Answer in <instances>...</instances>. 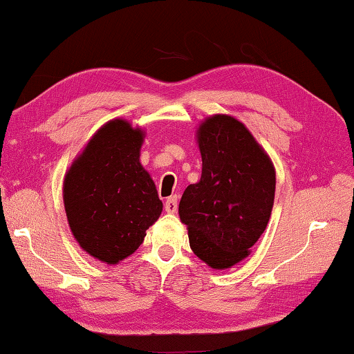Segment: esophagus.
Masks as SVG:
<instances>
[{
	"label": "esophagus",
	"mask_w": 354,
	"mask_h": 354,
	"mask_svg": "<svg viewBox=\"0 0 354 354\" xmlns=\"http://www.w3.org/2000/svg\"><path fill=\"white\" fill-rule=\"evenodd\" d=\"M177 206H178V198H177V196H171V197L165 202V211L169 212V214H172V212L177 211Z\"/></svg>",
	"instance_id": "1"
}]
</instances>
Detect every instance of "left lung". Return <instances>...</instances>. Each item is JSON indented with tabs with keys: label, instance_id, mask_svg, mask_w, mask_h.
I'll return each instance as SVG.
<instances>
[{
	"label": "left lung",
	"instance_id": "8db88e82",
	"mask_svg": "<svg viewBox=\"0 0 354 354\" xmlns=\"http://www.w3.org/2000/svg\"><path fill=\"white\" fill-rule=\"evenodd\" d=\"M200 182L185 189L180 220L188 226L194 254L214 270L248 257L268 225L276 192V171L242 122L208 117L198 126Z\"/></svg>",
	"mask_w": 354,
	"mask_h": 354
}]
</instances>
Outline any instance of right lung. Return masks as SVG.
Here are the masks:
<instances>
[{
  "label": "right lung",
  "instance_id": "obj_1",
  "mask_svg": "<svg viewBox=\"0 0 354 354\" xmlns=\"http://www.w3.org/2000/svg\"><path fill=\"white\" fill-rule=\"evenodd\" d=\"M143 140L140 128L111 120L64 176L63 200L72 234L88 254L108 265L136 252L163 209L149 172L140 163Z\"/></svg>",
  "mask_w": 354,
  "mask_h": 354
}]
</instances>
